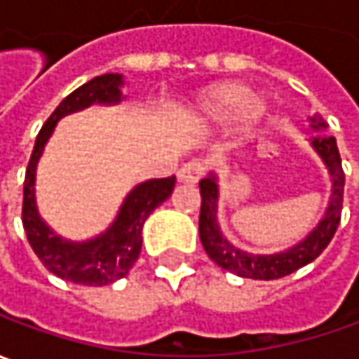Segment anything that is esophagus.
Instances as JSON below:
<instances>
[{
  "label": "esophagus",
  "instance_id": "34e87169",
  "mask_svg": "<svg viewBox=\"0 0 359 359\" xmlns=\"http://www.w3.org/2000/svg\"><path fill=\"white\" fill-rule=\"evenodd\" d=\"M201 177H203V165L198 161H189L179 170V180L187 184H196Z\"/></svg>",
  "mask_w": 359,
  "mask_h": 359
}]
</instances>
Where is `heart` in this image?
Here are the masks:
<instances>
[{
    "label": "heart",
    "mask_w": 359,
    "mask_h": 359,
    "mask_svg": "<svg viewBox=\"0 0 359 359\" xmlns=\"http://www.w3.org/2000/svg\"><path fill=\"white\" fill-rule=\"evenodd\" d=\"M232 111V135L238 141H244L264 121L268 103L260 95L250 93V89L244 83L222 81L206 87L194 97L191 117L198 125H215L226 121Z\"/></svg>",
    "instance_id": "heart-1"
}]
</instances>
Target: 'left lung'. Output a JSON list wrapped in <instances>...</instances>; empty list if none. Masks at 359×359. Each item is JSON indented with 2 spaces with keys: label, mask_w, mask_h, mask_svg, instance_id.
<instances>
[{
  "label": "left lung",
  "mask_w": 359,
  "mask_h": 359,
  "mask_svg": "<svg viewBox=\"0 0 359 359\" xmlns=\"http://www.w3.org/2000/svg\"><path fill=\"white\" fill-rule=\"evenodd\" d=\"M314 135L310 137V147L324 163L330 180H332V194L326 206L324 217L314 229L310 230L302 241L292 244L290 248L272 254H254L241 250L222 234L220 222H218V177L215 170H210L201 180V218H198V232L201 242L208 258L217 262L220 268L229 270L236 276L254 280H276L296 272L298 268L310 264L320 254L326 250L330 241L334 238V232L340 224L341 201H344V170H341V158L338 153L336 139L326 135V123L322 117L308 118Z\"/></svg>",
  "instance_id": "obj_1"
}]
</instances>
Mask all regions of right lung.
Wrapping results in <instances>:
<instances>
[{"label":"right lung","mask_w":359,"mask_h":359,"mask_svg":"<svg viewBox=\"0 0 359 359\" xmlns=\"http://www.w3.org/2000/svg\"><path fill=\"white\" fill-rule=\"evenodd\" d=\"M123 85L125 77L121 73H105L67 95L39 130L25 170L21 220L33 252L51 274L81 286H107L129 274L141 254L144 220L172 194L177 182L175 177L139 182L125 196L109 229L89 241L63 238L39 215L35 198L37 163L55 130V125L63 117L91 105H118L125 99L121 91Z\"/></svg>","instance_id":"right-lung-1"}]
</instances>
